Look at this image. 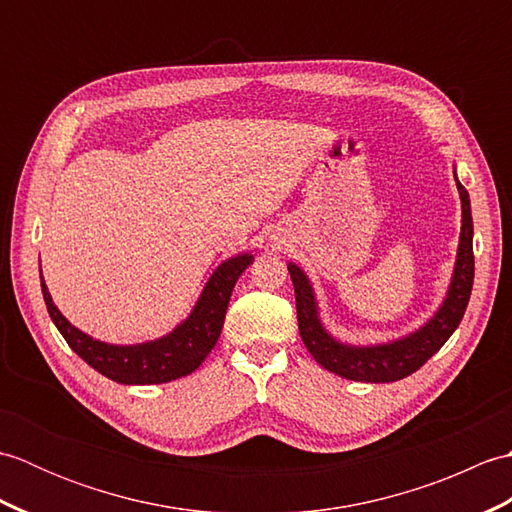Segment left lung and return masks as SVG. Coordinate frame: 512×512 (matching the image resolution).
<instances>
[{
  "instance_id": "left-lung-1",
  "label": "left lung",
  "mask_w": 512,
  "mask_h": 512,
  "mask_svg": "<svg viewBox=\"0 0 512 512\" xmlns=\"http://www.w3.org/2000/svg\"><path fill=\"white\" fill-rule=\"evenodd\" d=\"M458 191L462 198V235L449 297L436 317L416 334L407 336V339L378 347H347L336 343L321 328L312 288L306 275L295 264L288 266L292 286H295L299 334L303 343H306L308 352L314 356V361L323 365L328 372L350 380H361V383H394V380L405 378L420 369L449 341V336L455 332L464 317L466 306H469L475 277L471 200L460 182Z\"/></svg>"
}]
</instances>
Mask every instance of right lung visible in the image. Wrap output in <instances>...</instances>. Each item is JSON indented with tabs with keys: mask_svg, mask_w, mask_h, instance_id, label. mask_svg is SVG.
<instances>
[{
	"mask_svg": "<svg viewBox=\"0 0 512 512\" xmlns=\"http://www.w3.org/2000/svg\"><path fill=\"white\" fill-rule=\"evenodd\" d=\"M250 262H253V255H237L224 262L209 279L191 317L165 339L143 345L121 347L94 341L92 336L70 325L68 319L57 310L48 286L43 284V277L41 292L50 319L63 334V339L96 372L123 385H158L195 372L204 358L209 356L217 339H220L235 281L250 266Z\"/></svg>",
	"mask_w": 512,
	"mask_h": 512,
	"instance_id": "add662e5",
	"label": "right lung"
}]
</instances>
